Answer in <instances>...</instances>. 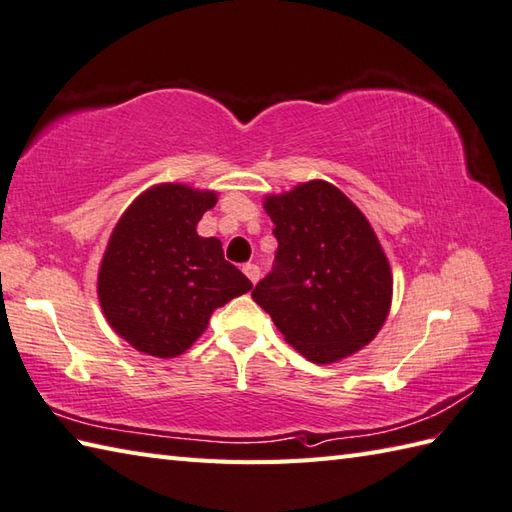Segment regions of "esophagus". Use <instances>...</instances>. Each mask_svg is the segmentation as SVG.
I'll return each mask as SVG.
<instances>
[{"mask_svg": "<svg viewBox=\"0 0 512 512\" xmlns=\"http://www.w3.org/2000/svg\"><path fill=\"white\" fill-rule=\"evenodd\" d=\"M244 275L253 281V284H257V279H259V275H262V270H259V266L257 264H244Z\"/></svg>", "mask_w": 512, "mask_h": 512, "instance_id": "1", "label": "esophagus"}]
</instances>
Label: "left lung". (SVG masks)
Here are the masks:
<instances>
[{
	"label": "left lung",
	"instance_id": "obj_1",
	"mask_svg": "<svg viewBox=\"0 0 512 512\" xmlns=\"http://www.w3.org/2000/svg\"><path fill=\"white\" fill-rule=\"evenodd\" d=\"M277 253L253 299L312 363L361 350L383 328L391 270L365 215L330 182L268 195Z\"/></svg>",
	"mask_w": 512,
	"mask_h": 512
}]
</instances>
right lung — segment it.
<instances>
[{"instance_id": "1", "label": "right lung", "mask_w": 512, "mask_h": 512, "mask_svg": "<svg viewBox=\"0 0 512 512\" xmlns=\"http://www.w3.org/2000/svg\"><path fill=\"white\" fill-rule=\"evenodd\" d=\"M215 200L211 191L160 184L118 220L101 264L99 299L114 332L138 352L182 354L213 310L253 288L226 262L220 239L195 233Z\"/></svg>"}]
</instances>
